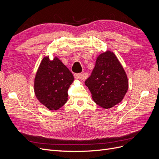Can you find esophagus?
I'll return each instance as SVG.
<instances>
[{"label": "esophagus", "instance_id": "34e87169", "mask_svg": "<svg viewBox=\"0 0 159 159\" xmlns=\"http://www.w3.org/2000/svg\"><path fill=\"white\" fill-rule=\"evenodd\" d=\"M74 78L75 79H79V80H84L85 79V75L82 74H74Z\"/></svg>", "mask_w": 159, "mask_h": 159}]
</instances>
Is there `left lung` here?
Listing matches in <instances>:
<instances>
[{"label":"left lung","mask_w":159,"mask_h":159,"mask_svg":"<svg viewBox=\"0 0 159 159\" xmlns=\"http://www.w3.org/2000/svg\"><path fill=\"white\" fill-rule=\"evenodd\" d=\"M85 84L91 91L94 102L105 109L121 102L129 87L125 71L111 51L98 57L94 68Z\"/></svg>","instance_id":"obj_1"}]
</instances>
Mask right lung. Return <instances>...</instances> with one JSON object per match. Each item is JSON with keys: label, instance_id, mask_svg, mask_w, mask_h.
Instances as JSON below:
<instances>
[{"label": "right lung", "instance_id": "add662e5", "mask_svg": "<svg viewBox=\"0 0 159 159\" xmlns=\"http://www.w3.org/2000/svg\"><path fill=\"white\" fill-rule=\"evenodd\" d=\"M74 81L68 68L55 57H44L34 80V92L39 102L50 110H57L68 101V91Z\"/></svg>", "mask_w": 159, "mask_h": 159}]
</instances>
